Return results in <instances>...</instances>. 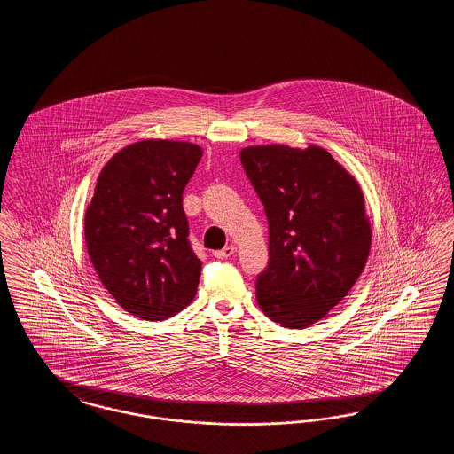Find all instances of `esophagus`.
<instances>
[{"label": "esophagus", "instance_id": "obj_1", "mask_svg": "<svg viewBox=\"0 0 454 454\" xmlns=\"http://www.w3.org/2000/svg\"><path fill=\"white\" fill-rule=\"evenodd\" d=\"M235 252H237V248H235L233 245H228V247H224L223 250H217V252H215V257L221 260L228 259V257L235 255Z\"/></svg>", "mask_w": 454, "mask_h": 454}]
</instances>
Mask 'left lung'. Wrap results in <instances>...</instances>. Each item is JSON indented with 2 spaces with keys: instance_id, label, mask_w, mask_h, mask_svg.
I'll use <instances>...</instances> for the list:
<instances>
[{
  "instance_id": "left-lung-1",
  "label": "left lung",
  "mask_w": 454,
  "mask_h": 454,
  "mask_svg": "<svg viewBox=\"0 0 454 454\" xmlns=\"http://www.w3.org/2000/svg\"><path fill=\"white\" fill-rule=\"evenodd\" d=\"M239 160L269 221L260 309L306 328L342 301L364 270L372 231L359 182L324 148L247 146Z\"/></svg>"
}]
</instances>
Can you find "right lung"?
Here are the masks:
<instances>
[{
  "instance_id": "add662e5",
  "label": "right lung",
  "mask_w": 454,
  "mask_h": 454,
  "mask_svg": "<svg viewBox=\"0 0 454 454\" xmlns=\"http://www.w3.org/2000/svg\"><path fill=\"white\" fill-rule=\"evenodd\" d=\"M202 156L187 141L145 139L115 153L85 213V243L104 284L128 313L161 322L187 308L202 263L187 239L182 194Z\"/></svg>"
}]
</instances>
